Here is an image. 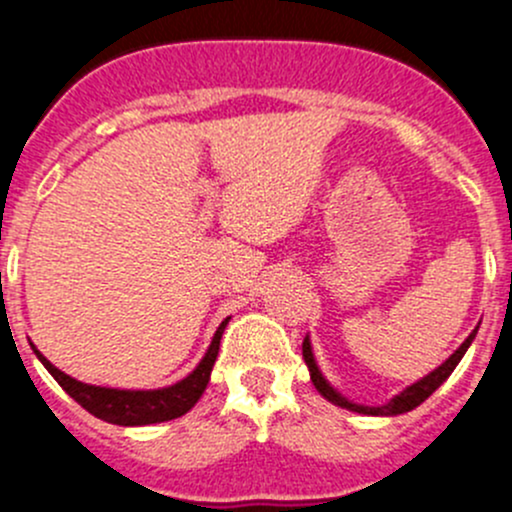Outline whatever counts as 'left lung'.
Wrapping results in <instances>:
<instances>
[{"label": "left lung", "mask_w": 512, "mask_h": 512, "mask_svg": "<svg viewBox=\"0 0 512 512\" xmlns=\"http://www.w3.org/2000/svg\"><path fill=\"white\" fill-rule=\"evenodd\" d=\"M476 332H478V329H473L471 337H468L466 342H463L461 347L456 349V352L448 356V359L443 361V364L438 366L436 371H431V374L423 376L421 381H416L414 386H409V389H406V391H401V394L396 396V399H391L386 406H359V404H352V401H347V399H344V396H339L337 391H334L332 386L327 384V379H324L322 371L317 369V364H314V356H312V347H309V339H304V342H302V356H304V361H307V366H309V376H312V384L317 386V391H319V394H322L327 401H332V404L342 406V409L356 411V414L396 416V414H406V411L416 409L418 404H423V401H426L428 396H431L433 391H436L438 386H441L443 381H446L448 376H451V371L456 369L458 361L463 359V354H466V349L471 347V342H473V337H476Z\"/></svg>", "instance_id": "8db88e82"}]
</instances>
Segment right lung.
<instances>
[{
    "label": "right lung",
    "instance_id": "add662e5",
    "mask_svg": "<svg viewBox=\"0 0 512 512\" xmlns=\"http://www.w3.org/2000/svg\"><path fill=\"white\" fill-rule=\"evenodd\" d=\"M225 324L218 327L213 342H210L208 354L203 356L195 371L190 376H185L178 384L168 386V389H156V391H121V389H106V386H91L81 384V381L71 379L64 371L56 369L39 349H34V354L39 356L41 364L49 369V374L59 381L61 389L76 401V404L84 406L89 414L108 423H116V426H148V423H160L170 421V418H178L188 414L198 399L203 396L205 386L210 381V371H213L215 359H218L220 339H223Z\"/></svg>",
    "mask_w": 512,
    "mask_h": 512
}]
</instances>
